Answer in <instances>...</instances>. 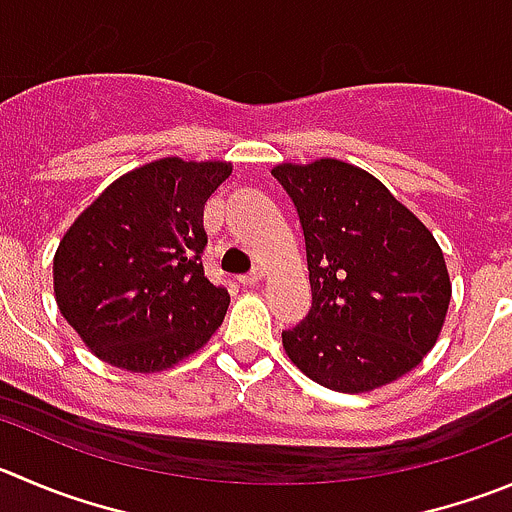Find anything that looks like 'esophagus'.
<instances>
[{
  "instance_id": "1",
  "label": "esophagus",
  "mask_w": 512,
  "mask_h": 512,
  "mask_svg": "<svg viewBox=\"0 0 512 512\" xmlns=\"http://www.w3.org/2000/svg\"><path fill=\"white\" fill-rule=\"evenodd\" d=\"M261 279H264V271L256 269V271H251V274L241 276V279H238V284H241V286H248V289H251V286H259V284H261Z\"/></svg>"
}]
</instances>
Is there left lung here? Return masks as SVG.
Listing matches in <instances>:
<instances>
[{
	"mask_svg": "<svg viewBox=\"0 0 512 512\" xmlns=\"http://www.w3.org/2000/svg\"><path fill=\"white\" fill-rule=\"evenodd\" d=\"M299 211L311 309L286 357L334 392L405 377L440 339L452 281L430 228L367 170L337 158L271 168Z\"/></svg>",
	"mask_w": 512,
	"mask_h": 512,
	"instance_id": "1",
	"label": "left lung"
}]
</instances>
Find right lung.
I'll list each match as a JSON object with an SVG mask.
<instances>
[{
	"mask_svg": "<svg viewBox=\"0 0 512 512\" xmlns=\"http://www.w3.org/2000/svg\"><path fill=\"white\" fill-rule=\"evenodd\" d=\"M226 160L160 158L113 180L62 236L55 301L102 362L158 374L208 344L231 296L203 274V206Z\"/></svg>",
	"mask_w": 512,
	"mask_h": 512,
	"instance_id": "add662e5",
	"label": "right lung"
}]
</instances>
